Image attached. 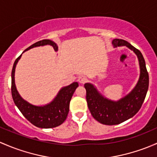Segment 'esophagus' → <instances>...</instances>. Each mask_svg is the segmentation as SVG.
Listing matches in <instances>:
<instances>
[{
    "instance_id": "34e87169",
    "label": "esophagus",
    "mask_w": 157,
    "mask_h": 157,
    "mask_svg": "<svg viewBox=\"0 0 157 157\" xmlns=\"http://www.w3.org/2000/svg\"><path fill=\"white\" fill-rule=\"evenodd\" d=\"M77 80L80 83H85L87 81V77L85 75H80L78 77Z\"/></svg>"
}]
</instances>
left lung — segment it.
Instances as JSON below:
<instances>
[{"label": "left lung", "mask_w": 157, "mask_h": 157, "mask_svg": "<svg viewBox=\"0 0 157 157\" xmlns=\"http://www.w3.org/2000/svg\"><path fill=\"white\" fill-rule=\"evenodd\" d=\"M113 47L126 46L132 50L138 58L140 76L133 90L118 101L104 96L93 84H84L86 90V101L94 119L104 125H117L135 116L144 102L149 86V76L142 54L129 43L122 39H113Z\"/></svg>", "instance_id": "obj_1"}]
</instances>
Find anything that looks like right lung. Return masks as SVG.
<instances>
[{"instance_id": "obj_1", "label": "right lung", "mask_w": 157, "mask_h": 157, "mask_svg": "<svg viewBox=\"0 0 157 157\" xmlns=\"http://www.w3.org/2000/svg\"><path fill=\"white\" fill-rule=\"evenodd\" d=\"M49 45L53 47L55 51H58V46L53 41L50 40H43L35 44H32L23 52L34 47H44ZM22 52V53H23ZM22 53L15 61L13 66L12 85L11 92L13 101L16 105L23 116L25 117L34 126L42 128H54L60 126L65 122L69 112V105L74 92L78 87L77 82H74L67 86H64L59 90L56 96L52 101L45 105H34L28 101L25 100L20 95L16 89L15 83V71L18 62L21 59Z\"/></svg>"}]
</instances>
